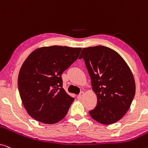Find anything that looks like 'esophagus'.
<instances>
[{
  "label": "esophagus",
  "instance_id": "34e87169",
  "mask_svg": "<svg viewBox=\"0 0 148 148\" xmlns=\"http://www.w3.org/2000/svg\"><path fill=\"white\" fill-rule=\"evenodd\" d=\"M84 92H81L80 94L77 96V98L78 99H82L83 96H84Z\"/></svg>",
  "mask_w": 148,
  "mask_h": 148
}]
</instances>
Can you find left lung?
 <instances>
[{
  "instance_id": "left-lung-1",
  "label": "left lung",
  "mask_w": 148,
  "mask_h": 148,
  "mask_svg": "<svg viewBox=\"0 0 148 148\" xmlns=\"http://www.w3.org/2000/svg\"><path fill=\"white\" fill-rule=\"evenodd\" d=\"M92 90L97 95L96 106L89 111L93 119L110 125L122 119L130 108L135 94L131 71L116 51L103 46L83 48Z\"/></svg>"
}]
</instances>
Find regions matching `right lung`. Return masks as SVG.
<instances>
[{
    "label": "right lung",
    "instance_id": "add662e5",
    "mask_svg": "<svg viewBox=\"0 0 148 148\" xmlns=\"http://www.w3.org/2000/svg\"><path fill=\"white\" fill-rule=\"evenodd\" d=\"M81 50L61 46L42 47L24 61L18 89L25 110L35 120L54 124L67 114L74 98L62 88L61 75L77 59Z\"/></svg>",
    "mask_w": 148,
    "mask_h": 148
}]
</instances>
